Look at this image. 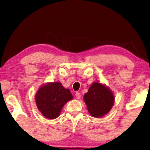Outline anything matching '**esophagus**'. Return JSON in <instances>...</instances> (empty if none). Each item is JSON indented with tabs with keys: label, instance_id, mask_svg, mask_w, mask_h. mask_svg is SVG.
Wrapping results in <instances>:
<instances>
[{
	"label": "esophagus",
	"instance_id": "esophagus-1",
	"mask_svg": "<svg viewBox=\"0 0 150 150\" xmlns=\"http://www.w3.org/2000/svg\"><path fill=\"white\" fill-rule=\"evenodd\" d=\"M75 96L77 97V98H78V99H79V98H81V93L79 92H76Z\"/></svg>",
	"mask_w": 150,
	"mask_h": 150
}]
</instances>
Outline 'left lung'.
<instances>
[{"mask_svg": "<svg viewBox=\"0 0 150 150\" xmlns=\"http://www.w3.org/2000/svg\"><path fill=\"white\" fill-rule=\"evenodd\" d=\"M84 100L91 116L99 118L110 110L115 98L108 88L99 83H94L85 94Z\"/></svg>", "mask_w": 150, "mask_h": 150, "instance_id": "obj_1", "label": "left lung"}]
</instances>
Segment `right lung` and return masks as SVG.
Listing matches in <instances>:
<instances>
[{
    "instance_id": "1",
    "label": "right lung",
    "mask_w": 150,
    "mask_h": 150,
    "mask_svg": "<svg viewBox=\"0 0 150 150\" xmlns=\"http://www.w3.org/2000/svg\"><path fill=\"white\" fill-rule=\"evenodd\" d=\"M73 98L70 90L62 83L55 82L42 86L35 95L38 108L45 118L54 119L59 116L65 104Z\"/></svg>"
}]
</instances>
